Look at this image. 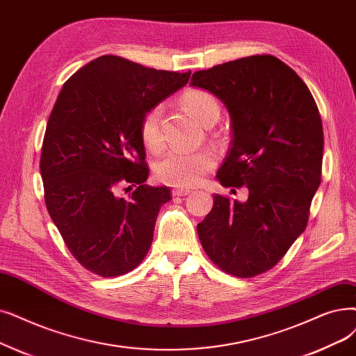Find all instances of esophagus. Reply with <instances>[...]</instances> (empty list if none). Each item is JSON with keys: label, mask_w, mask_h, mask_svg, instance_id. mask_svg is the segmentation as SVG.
I'll list each match as a JSON object with an SVG mask.
<instances>
[{"label": "esophagus", "mask_w": 356, "mask_h": 356, "mask_svg": "<svg viewBox=\"0 0 356 356\" xmlns=\"http://www.w3.org/2000/svg\"><path fill=\"white\" fill-rule=\"evenodd\" d=\"M172 193H173V196H186L191 193V191L184 189V188H176V189H173Z\"/></svg>", "instance_id": "1"}]
</instances>
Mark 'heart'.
<instances>
[{
	"label": "heart",
	"instance_id": "heart-1",
	"mask_svg": "<svg viewBox=\"0 0 356 356\" xmlns=\"http://www.w3.org/2000/svg\"><path fill=\"white\" fill-rule=\"evenodd\" d=\"M183 103L205 125H211L220 116L221 107L211 91L192 88L183 95ZM161 104L152 106L144 115L140 127L141 141L149 151H157L163 145L161 132ZM215 165L212 151L173 149L156 164V176L161 183L175 188H191L199 183Z\"/></svg>",
	"mask_w": 356,
	"mask_h": 356
}]
</instances>
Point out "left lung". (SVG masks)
Masks as SVG:
<instances>
[{
	"label": "left lung",
	"instance_id": "obj_1",
	"mask_svg": "<svg viewBox=\"0 0 356 356\" xmlns=\"http://www.w3.org/2000/svg\"><path fill=\"white\" fill-rule=\"evenodd\" d=\"M191 84L221 99L233 141L216 179L249 189L245 202L213 195L197 236L225 273L253 277L276 266L308 222L321 181L323 125L307 84L273 55L196 71Z\"/></svg>",
	"mask_w": 356,
	"mask_h": 356
}]
</instances>
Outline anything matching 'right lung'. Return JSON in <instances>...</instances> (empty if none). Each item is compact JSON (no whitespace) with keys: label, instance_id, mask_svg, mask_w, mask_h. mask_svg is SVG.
<instances>
[{"label":"right lung","instance_id":"1","mask_svg":"<svg viewBox=\"0 0 356 356\" xmlns=\"http://www.w3.org/2000/svg\"><path fill=\"white\" fill-rule=\"evenodd\" d=\"M191 71L147 68L103 55L76 71L46 125L40 175L44 204L71 254L115 277L147 256L170 188H149L140 127L159 102L188 84ZM136 189L128 200L120 187ZM127 193V192H125Z\"/></svg>","mask_w":356,"mask_h":356}]
</instances>
